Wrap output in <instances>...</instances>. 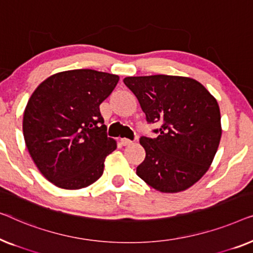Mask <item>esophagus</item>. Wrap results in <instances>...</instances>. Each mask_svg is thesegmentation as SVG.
<instances>
[{
  "label": "esophagus",
  "mask_w": 253,
  "mask_h": 253,
  "mask_svg": "<svg viewBox=\"0 0 253 253\" xmlns=\"http://www.w3.org/2000/svg\"><path fill=\"white\" fill-rule=\"evenodd\" d=\"M120 143H122L123 145H130L131 143H133V141H130L129 138H122V140H120Z\"/></svg>",
  "instance_id": "esophagus-1"
}]
</instances>
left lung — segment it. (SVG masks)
<instances>
[{
	"label": "left lung",
	"mask_w": 253,
	"mask_h": 253,
	"mask_svg": "<svg viewBox=\"0 0 253 253\" xmlns=\"http://www.w3.org/2000/svg\"><path fill=\"white\" fill-rule=\"evenodd\" d=\"M148 124L161 123L158 134L141 136L145 158L136 174L162 193H179L208 172L221 138L216 99L198 81L186 77H127Z\"/></svg>",
	"instance_id": "1"
}]
</instances>
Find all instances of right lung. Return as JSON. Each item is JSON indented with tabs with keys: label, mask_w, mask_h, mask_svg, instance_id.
<instances>
[{
	"label": "right lung",
	"mask_w": 253,
	"mask_h": 253,
	"mask_svg": "<svg viewBox=\"0 0 253 253\" xmlns=\"http://www.w3.org/2000/svg\"><path fill=\"white\" fill-rule=\"evenodd\" d=\"M119 81L116 74L71 70L45 79L28 99L23 131L32 159L45 179L80 189L102 176L117 143L106 136L99 105Z\"/></svg>",
	"instance_id": "1"
}]
</instances>
